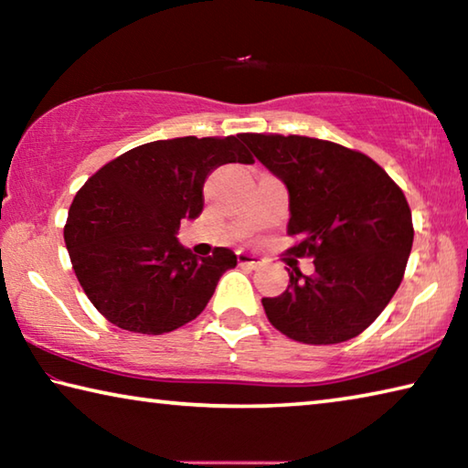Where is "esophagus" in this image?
<instances>
[{"instance_id":"obj_1","label":"esophagus","mask_w":468,"mask_h":468,"mask_svg":"<svg viewBox=\"0 0 468 468\" xmlns=\"http://www.w3.org/2000/svg\"><path fill=\"white\" fill-rule=\"evenodd\" d=\"M237 262L241 266H248V268H258L262 264V258L256 256V253H250V251H237Z\"/></svg>"}]
</instances>
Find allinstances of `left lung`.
I'll return each mask as SVG.
<instances>
[{
	"label": "left lung",
	"mask_w": 468,
	"mask_h": 468,
	"mask_svg": "<svg viewBox=\"0 0 468 468\" xmlns=\"http://www.w3.org/2000/svg\"><path fill=\"white\" fill-rule=\"evenodd\" d=\"M253 156L289 189L295 258L315 272H289L279 297H264L276 330L305 345L361 335L399 289L413 248V218L402 189L376 161L335 142L241 133Z\"/></svg>",
	"instance_id": "obj_1"
}]
</instances>
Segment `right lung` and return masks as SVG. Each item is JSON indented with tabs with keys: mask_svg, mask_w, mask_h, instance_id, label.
Masks as SVG:
<instances>
[{
	"mask_svg": "<svg viewBox=\"0 0 468 468\" xmlns=\"http://www.w3.org/2000/svg\"><path fill=\"white\" fill-rule=\"evenodd\" d=\"M253 158L241 133L148 142L101 167L78 189L63 239L86 297L130 332L163 335L202 314L237 256L197 258L177 241L184 218L204 208L206 177Z\"/></svg>",
	"mask_w": 468,
	"mask_h": 468,
	"instance_id": "obj_1",
	"label": "right lung"
}]
</instances>
